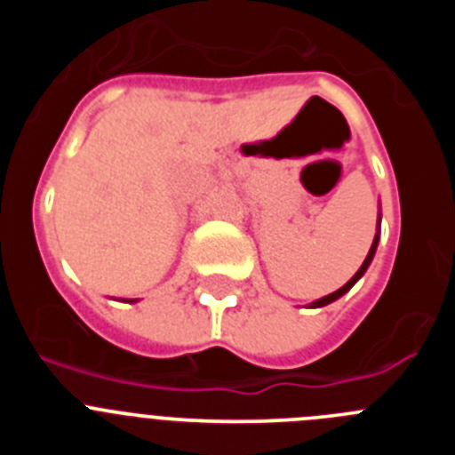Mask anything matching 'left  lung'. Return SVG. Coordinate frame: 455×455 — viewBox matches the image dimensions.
<instances>
[{
	"label": "left lung",
	"instance_id": "obj_1",
	"mask_svg": "<svg viewBox=\"0 0 455 455\" xmlns=\"http://www.w3.org/2000/svg\"><path fill=\"white\" fill-rule=\"evenodd\" d=\"M376 246H378V235H376V239H373L371 248H369V255H367V259H364V262H363V267L357 268V273H355V275H353L351 280H348V283L344 284V287H341V289H337V291L328 293V296H323V299L315 300V303H312V307H323V305L332 303V300H337V299H339V296H344V293H347L348 289H351L353 284H355L357 280H360V277L364 275V271H367V268H369V264H371V259H373V252H376Z\"/></svg>",
	"mask_w": 455,
	"mask_h": 455
}]
</instances>
